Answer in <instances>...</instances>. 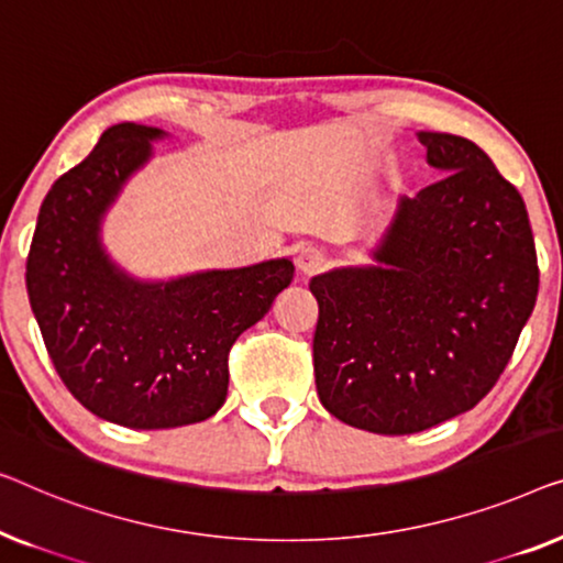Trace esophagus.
Listing matches in <instances>:
<instances>
[{"instance_id": "esophagus-1", "label": "esophagus", "mask_w": 563, "mask_h": 563, "mask_svg": "<svg viewBox=\"0 0 563 563\" xmlns=\"http://www.w3.org/2000/svg\"><path fill=\"white\" fill-rule=\"evenodd\" d=\"M296 267L300 275H316L327 267V255L316 247H303L296 257Z\"/></svg>"}]
</instances>
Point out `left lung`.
Listing matches in <instances>:
<instances>
[{"label": "left lung", "mask_w": 563, "mask_h": 563, "mask_svg": "<svg viewBox=\"0 0 563 563\" xmlns=\"http://www.w3.org/2000/svg\"><path fill=\"white\" fill-rule=\"evenodd\" d=\"M446 173L400 196L375 263L316 275L313 372L321 406L402 437L477 406L510 362L538 296L526 203L485 150L418 132Z\"/></svg>", "instance_id": "obj_1"}]
</instances>
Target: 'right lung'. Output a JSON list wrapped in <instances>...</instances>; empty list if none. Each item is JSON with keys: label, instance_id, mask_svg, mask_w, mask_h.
<instances>
[{"label": "right lung", "instance_id": "right-lung-1", "mask_svg": "<svg viewBox=\"0 0 563 563\" xmlns=\"http://www.w3.org/2000/svg\"><path fill=\"white\" fill-rule=\"evenodd\" d=\"M163 130L122 122L55 180L37 213L27 296L63 385L126 429H176L227 400L229 350L292 280L288 257L145 283L101 247V219Z\"/></svg>", "mask_w": 563, "mask_h": 563}]
</instances>
